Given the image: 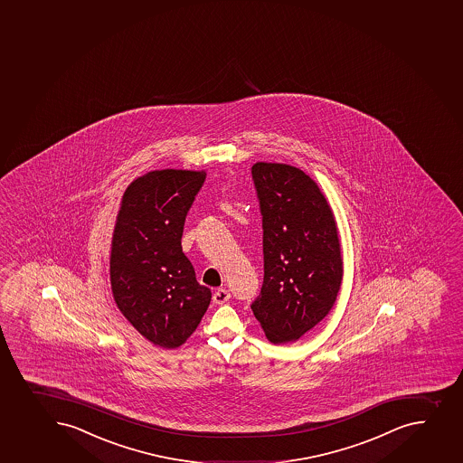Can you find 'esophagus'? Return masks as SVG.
Here are the masks:
<instances>
[{
    "mask_svg": "<svg viewBox=\"0 0 463 463\" xmlns=\"http://www.w3.org/2000/svg\"><path fill=\"white\" fill-rule=\"evenodd\" d=\"M229 298H231V293H229L226 288H219L215 291L214 296H213V300L217 305H223V303L228 302Z\"/></svg>",
    "mask_w": 463,
    "mask_h": 463,
    "instance_id": "esophagus-1",
    "label": "esophagus"
}]
</instances>
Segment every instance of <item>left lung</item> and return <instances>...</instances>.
<instances>
[{"label": "left lung", "instance_id": "8db88e82", "mask_svg": "<svg viewBox=\"0 0 463 463\" xmlns=\"http://www.w3.org/2000/svg\"><path fill=\"white\" fill-rule=\"evenodd\" d=\"M264 280L253 316L273 344L296 341L334 307L343 260L334 214L320 188L293 165L257 163Z\"/></svg>", "mask_w": 463, "mask_h": 463}]
</instances>
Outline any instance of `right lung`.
Segmentation results:
<instances>
[{
    "mask_svg": "<svg viewBox=\"0 0 463 463\" xmlns=\"http://www.w3.org/2000/svg\"><path fill=\"white\" fill-rule=\"evenodd\" d=\"M205 172L154 170L131 183L111 241V289L120 312L152 344L179 347L196 330L211 289L183 252L184 223Z\"/></svg>",
    "mask_w": 463,
    "mask_h": 463,
    "instance_id": "1",
    "label": "right lung"
}]
</instances>
